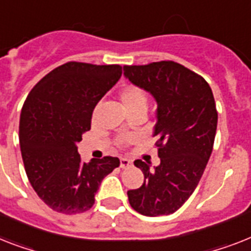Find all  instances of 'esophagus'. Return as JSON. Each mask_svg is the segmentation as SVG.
<instances>
[{"label": "esophagus", "mask_w": 251, "mask_h": 251, "mask_svg": "<svg viewBox=\"0 0 251 251\" xmlns=\"http://www.w3.org/2000/svg\"><path fill=\"white\" fill-rule=\"evenodd\" d=\"M129 166H131V161L129 158H120V168L126 169Z\"/></svg>", "instance_id": "obj_1"}]
</instances>
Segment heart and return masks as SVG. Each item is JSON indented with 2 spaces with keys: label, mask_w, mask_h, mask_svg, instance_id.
<instances>
[{
  "label": "heart",
  "mask_w": 251,
  "mask_h": 251,
  "mask_svg": "<svg viewBox=\"0 0 251 251\" xmlns=\"http://www.w3.org/2000/svg\"><path fill=\"white\" fill-rule=\"evenodd\" d=\"M119 100L122 108L129 115L135 111H147L148 105V97L147 93L138 85H125L119 91ZM127 140H122L121 143H126Z\"/></svg>",
  "instance_id": "obj_1"
}]
</instances>
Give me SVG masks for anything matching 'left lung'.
<instances>
[{"label":"left lung","mask_w":251,"mask_h":251,"mask_svg":"<svg viewBox=\"0 0 251 251\" xmlns=\"http://www.w3.org/2000/svg\"><path fill=\"white\" fill-rule=\"evenodd\" d=\"M124 75L157 101L153 136L160 157L153 169L134 161L144 182L127 191L129 202L142 215H169L196 189L213 152L218 124L213 91L200 75L172 60L125 66Z\"/></svg>","instance_id":"left-lung-1"}]
</instances>
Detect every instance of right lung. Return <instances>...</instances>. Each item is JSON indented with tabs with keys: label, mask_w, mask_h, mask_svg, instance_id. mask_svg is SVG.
Returning <instances> with one entry per match:
<instances>
[{
	"label": "right lung",
	"mask_w": 251,
	"mask_h": 251,
	"mask_svg": "<svg viewBox=\"0 0 251 251\" xmlns=\"http://www.w3.org/2000/svg\"><path fill=\"white\" fill-rule=\"evenodd\" d=\"M122 67L68 62L41 78L24 101L19 142L26 176L54 211L89 210L101 180L119 168L117 157L85 162L77 151L90 130L95 105L120 79Z\"/></svg>",
	"instance_id": "1"
}]
</instances>
